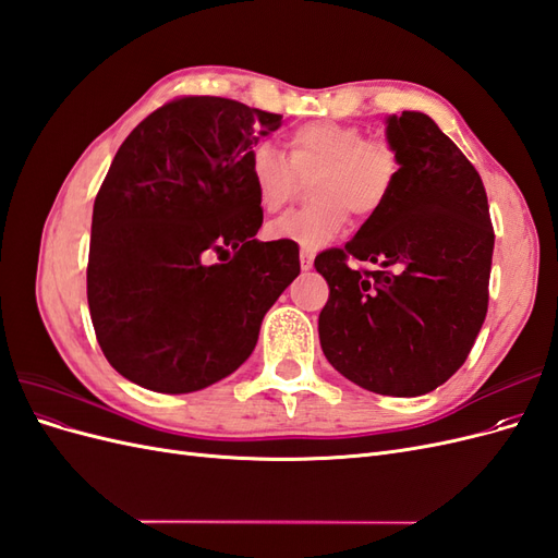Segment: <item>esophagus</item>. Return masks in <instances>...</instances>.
I'll return each mask as SVG.
<instances>
[{"label":"esophagus","instance_id":"1","mask_svg":"<svg viewBox=\"0 0 558 558\" xmlns=\"http://www.w3.org/2000/svg\"><path fill=\"white\" fill-rule=\"evenodd\" d=\"M312 265H314V251L302 248L300 251V267L302 269H312Z\"/></svg>","mask_w":558,"mask_h":558}]
</instances>
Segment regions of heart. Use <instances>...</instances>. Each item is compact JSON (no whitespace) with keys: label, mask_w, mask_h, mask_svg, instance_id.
I'll use <instances>...</instances> for the list:
<instances>
[{"label":"heart","mask_w":558,"mask_h":558,"mask_svg":"<svg viewBox=\"0 0 558 558\" xmlns=\"http://www.w3.org/2000/svg\"><path fill=\"white\" fill-rule=\"evenodd\" d=\"M400 170V154L391 142L335 121L298 125L289 137V156L260 144L248 160L253 189L267 214L283 209L312 179L310 205L283 214L265 230L269 240L310 251L330 244L351 214L356 221L377 218L393 197Z\"/></svg>","instance_id":"obj_1"}]
</instances>
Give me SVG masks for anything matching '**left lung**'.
I'll use <instances>...</instances> for the list:
<instances>
[{"label": "left lung", "mask_w": 558, "mask_h": 558, "mask_svg": "<svg viewBox=\"0 0 558 558\" xmlns=\"http://www.w3.org/2000/svg\"><path fill=\"white\" fill-rule=\"evenodd\" d=\"M386 137L402 162L391 202L342 248L314 258L330 289L318 337L353 384L412 398L445 384L475 344L496 234L482 177L433 118L391 116Z\"/></svg>", "instance_id": "1"}]
</instances>
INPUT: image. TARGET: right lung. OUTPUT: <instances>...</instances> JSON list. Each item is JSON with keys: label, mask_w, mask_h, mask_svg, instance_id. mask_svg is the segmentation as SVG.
<instances>
[{"label": "right lung", "mask_w": 558, "mask_h": 558, "mask_svg": "<svg viewBox=\"0 0 558 558\" xmlns=\"http://www.w3.org/2000/svg\"><path fill=\"white\" fill-rule=\"evenodd\" d=\"M281 118L177 97L118 148L93 207L88 307L125 379L174 396L232 375L300 275L298 244L256 240L263 207L248 160Z\"/></svg>", "instance_id": "right-lung-1"}]
</instances>
